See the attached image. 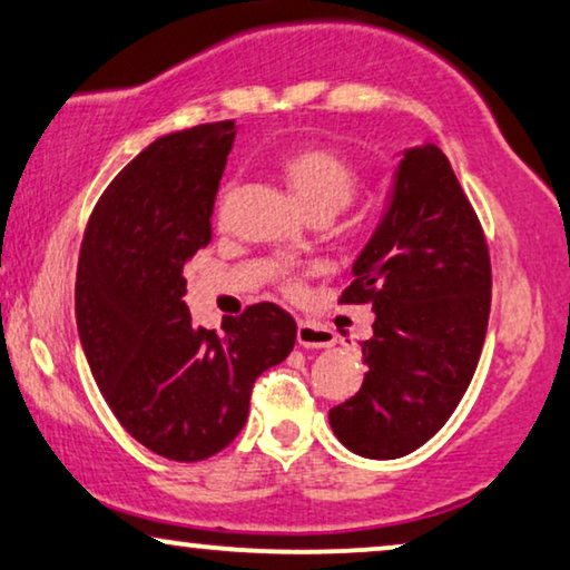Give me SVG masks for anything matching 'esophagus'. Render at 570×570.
Returning <instances> with one entry per match:
<instances>
[{
  "label": "esophagus",
  "mask_w": 570,
  "mask_h": 570,
  "mask_svg": "<svg viewBox=\"0 0 570 570\" xmlns=\"http://www.w3.org/2000/svg\"><path fill=\"white\" fill-rule=\"evenodd\" d=\"M296 335H298V343L304 348H327V346H333V343H335L333 330L314 325V322H306V320L298 322V333Z\"/></svg>",
  "instance_id": "obj_1"
}]
</instances>
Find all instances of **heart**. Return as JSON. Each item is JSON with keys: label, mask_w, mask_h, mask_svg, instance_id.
<instances>
[{"label": "heart", "mask_w": 570, "mask_h": 570, "mask_svg": "<svg viewBox=\"0 0 570 570\" xmlns=\"http://www.w3.org/2000/svg\"><path fill=\"white\" fill-rule=\"evenodd\" d=\"M277 168L308 214L346 208L362 185L360 168L343 153L325 145H301L277 158Z\"/></svg>", "instance_id": "obj_1"}]
</instances>
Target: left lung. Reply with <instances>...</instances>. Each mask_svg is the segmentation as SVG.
Here are the masks:
<instances>
[{"label":"left lung","mask_w":570,"mask_h":570,"mask_svg":"<svg viewBox=\"0 0 570 570\" xmlns=\"http://www.w3.org/2000/svg\"><path fill=\"white\" fill-rule=\"evenodd\" d=\"M341 304H370L362 389L330 410L343 446L396 460L441 431L479 367L491 308L481 222L435 145L404 150Z\"/></svg>","instance_id":"1"}]
</instances>
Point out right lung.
<instances>
[{
	"instance_id": "add662e5",
	"label": "right lung",
	"mask_w": 570,
	"mask_h": 570,
	"mask_svg": "<svg viewBox=\"0 0 570 570\" xmlns=\"http://www.w3.org/2000/svg\"><path fill=\"white\" fill-rule=\"evenodd\" d=\"M235 135V121L203 124L145 147L91 210L76 272V325L105 402L139 444L177 462L232 444L256 377L296 343V320L269 301L222 333L195 325L181 301Z\"/></svg>"
}]
</instances>
